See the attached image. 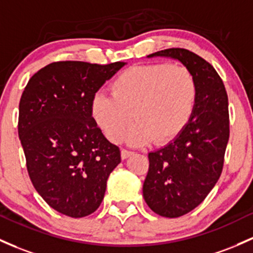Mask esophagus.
<instances>
[{"instance_id": "obj_1", "label": "esophagus", "mask_w": 253, "mask_h": 253, "mask_svg": "<svg viewBox=\"0 0 253 253\" xmlns=\"http://www.w3.org/2000/svg\"><path fill=\"white\" fill-rule=\"evenodd\" d=\"M132 154H133V152H132V151H129V150L122 149V150H121V158H122V160H126V158L131 156Z\"/></svg>"}]
</instances>
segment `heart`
<instances>
[{
  "label": "heart",
  "instance_id": "heart-1",
  "mask_svg": "<svg viewBox=\"0 0 253 253\" xmlns=\"http://www.w3.org/2000/svg\"><path fill=\"white\" fill-rule=\"evenodd\" d=\"M112 96L98 93L91 110L105 137L119 141L127 134L131 145L154 139L162 144L177 137L193 115L197 80L185 66L167 62L139 65L125 69L110 85Z\"/></svg>",
  "mask_w": 253,
  "mask_h": 253
}]
</instances>
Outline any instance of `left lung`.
I'll use <instances>...</instances> for the list:
<instances>
[{
  "mask_svg": "<svg viewBox=\"0 0 253 253\" xmlns=\"http://www.w3.org/2000/svg\"><path fill=\"white\" fill-rule=\"evenodd\" d=\"M170 57L197 80L196 107L184 131L163 148L149 152L143 196L163 217L192 211L212 190L222 173L229 139L228 96L215 68L190 50L171 48L148 55Z\"/></svg>",
  "mask_w": 253,
  "mask_h": 253,
  "instance_id": "8db88e82",
  "label": "left lung"
}]
</instances>
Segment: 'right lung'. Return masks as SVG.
<instances>
[{
	"label": "right lung",
	"instance_id": "right-lung-1",
	"mask_svg": "<svg viewBox=\"0 0 253 253\" xmlns=\"http://www.w3.org/2000/svg\"><path fill=\"white\" fill-rule=\"evenodd\" d=\"M126 62L59 61L33 74L19 103L18 131L36 191L52 209L79 218L95 212L120 150L92 116L96 92Z\"/></svg>",
	"mask_w": 253,
	"mask_h": 253
}]
</instances>
